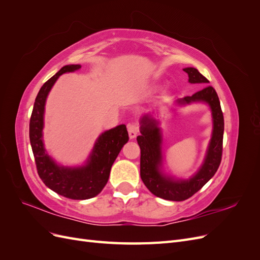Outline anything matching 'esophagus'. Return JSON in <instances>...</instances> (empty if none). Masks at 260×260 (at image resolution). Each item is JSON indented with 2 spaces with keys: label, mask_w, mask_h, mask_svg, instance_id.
I'll list each match as a JSON object with an SVG mask.
<instances>
[{
  "label": "esophagus",
  "mask_w": 260,
  "mask_h": 260,
  "mask_svg": "<svg viewBox=\"0 0 260 260\" xmlns=\"http://www.w3.org/2000/svg\"><path fill=\"white\" fill-rule=\"evenodd\" d=\"M128 132H129V138L135 139L138 133H139V127L137 123H129L128 124Z\"/></svg>",
  "instance_id": "34e87169"
}]
</instances>
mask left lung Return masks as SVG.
Wrapping results in <instances>:
<instances>
[{
  "mask_svg": "<svg viewBox=\"0 0 260 260\" xmlns=\"http://www.w3.org/2000/svg\"><path fill=\"white\" fill-rule=\"evenodd\" d=\"M188 76V82L204 86L192 96L178 100L179 106L192 103L208 104L212 117V132L205 158L198 172L188 179H176L162 171V133L159 121L151 115H144L140 120L141 136L137 138L141 148L140 175L145 186L157 198L181 202L191 198L214 177L219 168L222 156V140L224 121L217 92L209 81L198 69L186 67L183 69Z\"/></svg>",
  "mask_w": 260,
  "mask_h": 260,
  "instance_id": "1",
  "label": "left lung"
}]
</instances>
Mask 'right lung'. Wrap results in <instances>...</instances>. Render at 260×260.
<instances>
[{
	"mask_svg": "<svg viewBox=\"0 0 260 260\" xmlns=\"http://www.w3.org/2000/svg\"><path fill=\"white\" fill-rule=\"evenodd\" d=\"M80 68V65L64 66L41 86L29 123L30 144L39 176L52 191L70 200H89L101 193L107 183L115 159L129 141L125 124L103 132L95 141L84 165L77 167L61 166L46 152L43 143L46 98L60 75L74 73Z\"/></svg>",
	"mask_w": 260,
	"mask_h": 260,
	"instance_id": "obj_1",
	"label": "right lung"
}]
</instances>
